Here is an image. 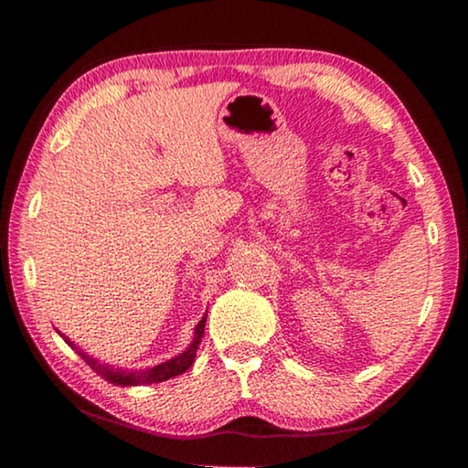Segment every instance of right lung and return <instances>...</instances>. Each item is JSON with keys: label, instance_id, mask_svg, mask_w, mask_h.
<instances>
[{"label": "right lung", "instance_id": "1", "mask_svg": "<svg viewBox=\"0 0 468 468\" xmlns=\"http://www.w3.org/2000/svg\"><path fill=\"white\" fill-rule=\"evenodd\" d=\"M204 326H206V315L204 318L196 324L194 328V338L186 351H181L176 357H171L167 361L158 363V366L153 367H146V369H136V371H125V369H115L113 366H109V363H99L90 355H86L82 348H78L74 345V340H69L66 335L59 336L66 340V343L74 348V351L80 355V357L89 363V366L97 371L101 378H105L107 382L115 384V386H142V384H156V382H165V379L169 378H176L179 374H184L186 369L192 367V363L196 359V351L197 346L202 343V336H204Z\"/></svg>", "mask_w": 468, "mask_h": 468}]
</instances>
